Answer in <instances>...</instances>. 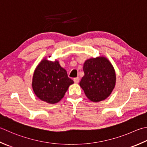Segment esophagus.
<instances>
[{"label":"esophagus","instance_id":"obj_1","mask_svg":"<svg viewBox=\"0 0 147 147\" xmlns=\"http://www.w3.org/2000/svg\"><path fill=\"white\" fill-rule=\"evenodd\" d=\"M79 81H80V78H79V77H77V78H74V83H79Z\"/></svg>","mask_w":147,"mask_h":147}]
</instances>
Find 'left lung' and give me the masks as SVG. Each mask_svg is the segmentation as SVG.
<instances>
[{
    "mask_svg": "<svg viewBox=\"0 0 147 147\" xmlns=\"http://www.w3.org/2000/svg\"><path fill=\"white\" fill-rule=\"evenodd\" d=\"M85 75L80 82L88 98L99 102L110 96L115 86L116 74L113 65L104 57L90 59L83 65Z\"/></svg>",
    "mask_w": 147,
    "mask_h": 147,
    "instance_id": "left-lung-1",
    "label": "left lung"
}]
</instances>
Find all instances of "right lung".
Returning <instances> with one entry per match:
<instances>
[{
  "label": "right lung",
  "instance_id": "obj_1",
  "mask_svg": "<svg viewBox=\"0 0 147 147\" xmlns=\"http://www.w3.org/2000/svg\"><path fill=\"white\" fill-rule=\"evenodd\" d=\"M73 83L59 61L52 62L44 59L34 71L32 86L39 99L55 104L64 97L69 85Z\"/></svg>",
  "mask_w": 147,
  "mask_h": 147
}]
</instances>
